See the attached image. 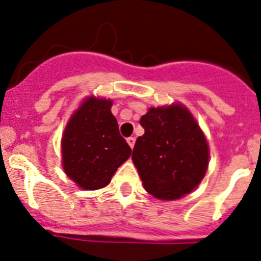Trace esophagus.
Segmentation results:
<instances>
[{"label": "esophagus", "instance_id": "esophagus-1", "mask_svg": "<svg viewBox=\"0 0 261 261\" xmlns=\"http://www.w3.org/2000/svg\"><path fill=\"white\" fill-rule=\"evenodd\" d=\"M126 142H128L129 146L133 149V146H135V144H136V138L135 137H128V138H126Z\"/></svg>", "mask_w": 261, "mask_h": 261}]
</instances>
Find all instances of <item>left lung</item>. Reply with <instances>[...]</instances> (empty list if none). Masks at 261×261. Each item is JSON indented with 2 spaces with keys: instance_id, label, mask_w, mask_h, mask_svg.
I'll return each mask as SVG.
<instances>
[{
  "instance_id": "8db88e82",
  "label": "left lung",
  "mask_w": 261,
  "mask_h": 261,
  "mask_svg": "<svg viewBox=\"0 0 261 261\" xmlns=\"http://www.w3.org/2000/svg\"><path fill=\"white\" fill-rule=\"evenodd\" d=\"M132 161L145 190L161 200H176L202 180L209 163L204 133L180 105L150 108L140 120Z\"/></svg>"
}]
</instances>
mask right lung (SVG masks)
I'll return each mask as SVG.
<instances>
[{"mask_svg": "<svg viewBox=\"0 0 261 261\" xmlns=\"http://www.w3.org/2000/svg\"><path fill=\"white\" fill-rule=\"evenodd\" d=\"M111 106L107 99H86L69 120L62 136L64 170L84 190L107 186L132 153L120 136Z\"/></svg>", "mask_w": 261, "mask_h": 261, "instance_id": "1", "label": "right lung"}]
</instances>
